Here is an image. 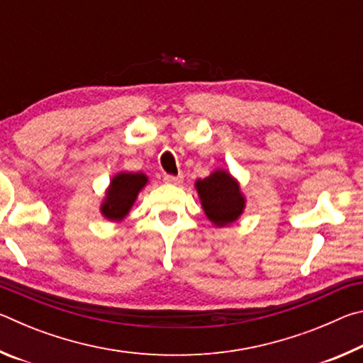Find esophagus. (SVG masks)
<instances>
[{
    "label": "esophagus",
    "mask_w": 363,
    "mask_h": 363,
    "mask_svg": "<svg viewBox=\"0 0 363 363\" xmlns=\"http://www.w3.org/2000/svg\"><path fill=\"white\" fill-rule=\"evenodd\" d=\"M163 181L167 184H173V186H177V184L182 182V176H171V174H167L163 177Z\"/></svg>",
    "instance_id": "obj_1"
}]
</instances>
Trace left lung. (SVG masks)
<instances>
[{"mask_svg":"<svg viewBox=\"0 0 363 363\" xmlns=\"http://www.w3.org/2000/svg\"><path fill=\"white\" fill-rule=\"evenodd\" d=\"M195 189L201 208L213 225H230L242 216L247 200L240 190V184L229 171L214 169L205 179H196Z\"/></svg>","mask_w":363,"mask_h":363,"instance_id":"1","label":"left lung"}]
</instances>
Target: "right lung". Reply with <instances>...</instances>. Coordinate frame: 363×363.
I'll list each match as a JSON object with an SVG mask.
<instances>
[{
    "mask_svg": "<svg viewBox=\"0 0 363 363\" xmlns=\"http://www.w3.org/2000/svg\"><path fill=\"white\" fill-rule=\"evenodd\" d=\"M147 182H149V177L144 173L121 171V173L115 174L110 181V186L106 190V199L101 205L102 216L108 220H115V223L125 219L134 201H136L139 192L147 186Z\"/></svg>",
    "mask_w": 363,
    "mask_h": 363,
    "instance_id": "obj_1",
    "label": "right lung"
}]
</instances>
